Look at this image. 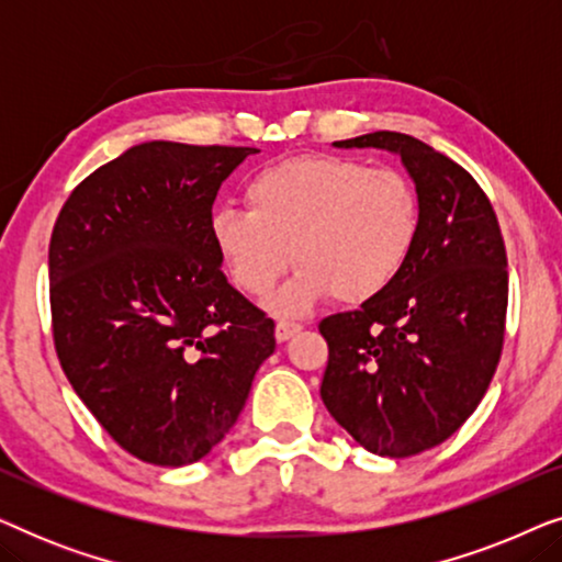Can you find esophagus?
Here are the masks:
<instances>
[{
	"instance_id": "34e87169",
	"label": "esophagus",
	"mask_w": 562,
	"mask_h": 562,
	"mask_svg": "<svg viewBox=\"0 0 562 562\" xmlns=\"http://www.w3.org/2000/svg\"><path fill=\"white\" fill-rule=\"evenodd\" d=\"M296 333H302V325H299V322H286V319L276 322V340L279 342L291 340Z\"/></svg>"
}]
</instances>
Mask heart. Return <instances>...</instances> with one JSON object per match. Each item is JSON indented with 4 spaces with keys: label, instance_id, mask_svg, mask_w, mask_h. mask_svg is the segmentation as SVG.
<instances>
[{
    "label": "heart",
    "instance_id": "heart-1",
    "mask_svg": "<svg viewBox=\"0 0 562 562\" xmlns=\"http://www.w3.org/2000/svg\"><path fill=\"white\" fill-rule=\"evenodd\" d=\"M245 199L248 210L212 212V240L250 296H266L296 260V273L271 299L283 317L306 314L329 294L342 304L371 302L398 279L417 243L419 199L396 168L289 158L252 176Z\"/></svg>",
    "mask_w": 562,
    "mask_h": 562
}]
</instances>
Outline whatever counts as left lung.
<instances>
[{"instance_id": "left-lung-1", "label": "left lung", "mask_w": 562, "mask_h": 562, "mask_svg": "<svg viewBox=\"0 0 562 562\" xmlns=\"http://www.w3.org/2000/svg\"><path fill=\"white\" fill-rule=\"evenodd\" d=\"M333 145L402 158L419 233L383 294L319 322V394L368 452L409 458L458 432L494 379L509 302L504 237L473 176L417 137L381 130Z\"/></svg>"}]
</instances>
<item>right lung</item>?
I'll return each instance as SVG.
<instances>
[{
    "mask_svg": "<svg viewBox=\"0 0 562 562\" xmlns=\"http://www.w3.org/2000/svg\"><path fill=\"white\" fill-rule=\"evenodd\" d=\"M256 148L150 140L87 176L48 248L66 379L130 456L202 460L240 417L273 319L222 273L210 233L222 181Z\"/></svg>",
    "mask_w": 562,
    "mask_h": 562,
    "instance_id": "1",
    "label": "right lung"
}]
</instances>
